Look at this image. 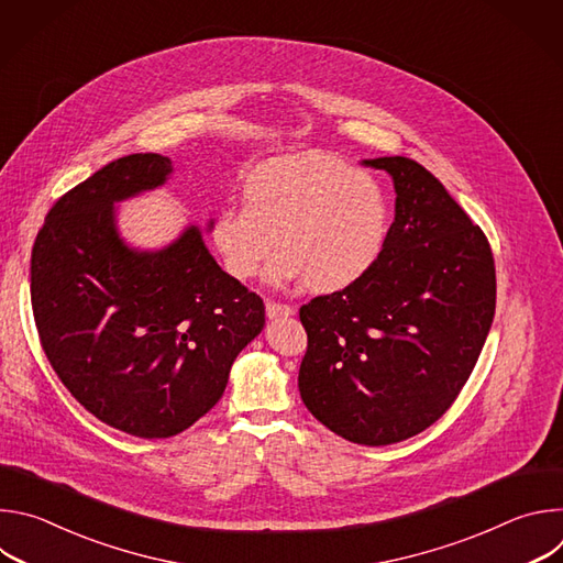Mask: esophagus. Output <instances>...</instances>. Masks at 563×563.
<instances>
[{
  "label": "esophagus",
  "mask_w": 563,
  "mask_h": 563,
  "mask_svg": "<svg viewBox=\"0 0 563 563\" xmlns=\"http://www.w3.org/2000/svg\"><path fill=\"white\" fill-rule=\"evenodd\" d=\"M265 311H267L269 318H278V316H291V313H294V307L283 305V302H276V300H267V302H265Z\"/></svg>",
  "instance_id": "esophagus-1"
}]
</instances>
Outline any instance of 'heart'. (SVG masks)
<instances>
[{
    "instance_id": "obj_1",
    "label": "heart",
    "mask_w": 563,
    "mask_h": 563,
    "mask_svg": "<svg viewBox=\"0 0 563 563\" xmlns=\"http://www.w3.org/2000/svg\"><path fill=\"white\" fill-rule=\"evenodd\" d=\"M391 224L383 185L332 153H296L256 167L243 185V209L224 207L211 243L224 272L252 280L274 252L267 280H305L313 294H339L380 261Z\"/></svg>"
}]
</instances>
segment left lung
Wrapping results in <instances>:
<instances>
[{"instance_id": "1", "label": "left lung", "mask_w": 563, "mask_h": 563, "mask_svg": "<svg viewBox=\"0 0 563 563\" xmlns=\"http://www.w3.org/2000/svg\"><path fill=\"white\" fill-rule=\"evenodd\" d=\"M394 180L396 209L374 269L300 307L307 410L361 445L406 441L439 421L470 378L497 302L486 233L404 155L365 159Z\"/></svg>"}]
</instances>
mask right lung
<instances>
[{
	"label": "right lung",
	"mask_w": 563,
	"mask_h": 563,
	"mask_svg": "<svg viewBox=\"0 0 563 563\" xmlns=\"http://www.w3.org/2000/svg\"><path fill=\"white\" fill-rule=\"evenodd\" d=\"M172 172L157 153L113 159L51 207L31 256L48 363L79 406L140 439L174 437L205 417L265 328L263 298L220 269L198 227L159 252L120 238L113 205Z\"/></svg>",
	"instance_id": "1"
}]
</instances>
